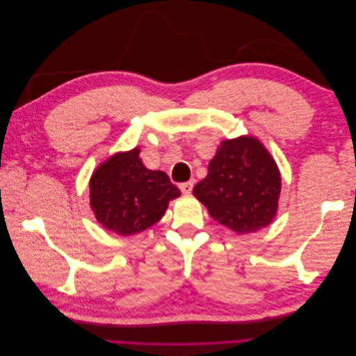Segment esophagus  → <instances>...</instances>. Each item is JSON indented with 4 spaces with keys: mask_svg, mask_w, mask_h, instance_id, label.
I'll return each instance as SVG.
<instances>
[{
    "mask_svg": "<svg viewBox=\"0 0 356 356\" xmlns=\"http://www.w3.org/2000/svg\"><path fill=\"white\" fill-rule=\"evenodd\" d=\"M193 187H195V181H187V182H182V184H179V188L182 193H184V195H190V193L193 191Z\"/></svg>",
    "mask_w": 356,
    "mask_h": 356,
    "instance_id": "1",
    "label": "esophagus"
}]
</instances>
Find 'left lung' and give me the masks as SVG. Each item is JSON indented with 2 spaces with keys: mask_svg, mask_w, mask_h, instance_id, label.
I'll return each instance as SVG.
<instances>
[{
  "mask_svg": "<svg viewBox=\"0 0 356 356\" xmlns=\"http://www.w3.org/2000/svg\"><path fill=\"white\" fill-rule=\"evenodd\" d=\"M208 169L193 195L215 221L234 233L248 234L275 220L281 172L260 139L251 135L224 139Z\"/></svg>",
  "mask_w": 356,
  "mask_h": 356,
  "instance_id": "obj_1",
  "label": "left lung"
}]
</instances>
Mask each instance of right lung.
<instances>
[{
	"mask_svg": "<svg viewBox=\"0 0 356 356\" xmlns=\"http://www.w3.org/2000/svg\"><path fill=\"white\" fill-rule=\"evenodd\" d=\"M141 149L118 152L93 170L89 181L90 209L104 229L118 236L138 234L163 217L181 196L163 170L144 166Z\"/></svg>",
	"mask_w": 356,
	"mask_h": 356,
	"instance_id": "add662e5",
	"label": "right lung"
}]
</instances>
